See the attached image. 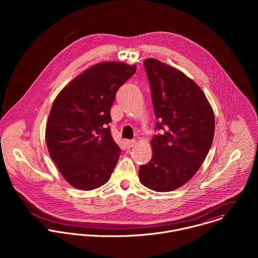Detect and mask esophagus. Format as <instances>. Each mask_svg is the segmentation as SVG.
Listing matches in <instances>:
<instances>
[{"mask_svg":"<svg viewBox=\"0 0 258 258\" xmlns=\"http://www.w3.org/2000/svg\"><path fill=\"white\" fill-rule=\"evenodd\" d=\"M126 144H127L128 147L132 148L133 146H135L136 141H135V140H127V141H126Z\"/></svg>","mask_w":258,"mask_h":258,"instance_id":"obj_1","label":"esophagus"}]
</instances>
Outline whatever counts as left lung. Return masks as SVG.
<instances>
[{
  "mask_svg": "<svg viewBox=\"0 0 258 258\" xmlns=\"http://www.w3.org/2000/svg\"><path fill=\"white\" fill-rule=\"evenodd\" d=\"M162 134L151 140L153 155L140 166L139 180L156 191L187 183L205 161L214 140L215 114L200 86L179 70L155 58L144 60Z\"/></svg>",
  "mask_w": 258,
  "mask_h": 258,
  "instance_id": "left-lung-1",
  "label": "left lung"
}]
</instances>
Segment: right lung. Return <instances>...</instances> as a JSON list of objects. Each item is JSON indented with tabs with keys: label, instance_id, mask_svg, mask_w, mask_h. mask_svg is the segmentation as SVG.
I'll list each match as a JSON object with an SVG mask.
<instances>
[{
	"label": "right lung",
	"instance_id": "add662e5",
	"mask_svg": "<svg viewBox=\"0 0 258 258\" xmlns=\"http://www.w3.org/2000/svg\"><path fill=\"white\" fill-rule=\"evenodd\" d=\"M136 64L97 63L77 75L56 96L48 115L45 140L51 160L74 187L91 190L108 182L120 148L110 129V108L119 87Z\"/></svg>",
	"mask_w": 258,
	"mask_h": 258
}]
</instances>
